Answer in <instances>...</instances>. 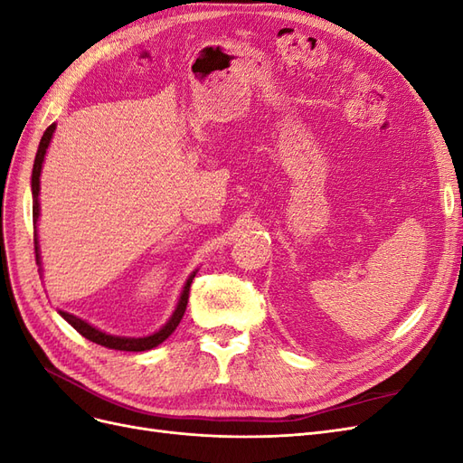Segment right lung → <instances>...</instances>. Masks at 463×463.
Returning <instances> with one entry per match:
<instances>
[{
  "label": "right lung",
  "instance_id": "1",
  "mask_svg": "<svg viewBox=\"0 0 463 463\" xmlns=\"http://www.w3.org/2000/svg\"><path fill=\"white\" fill-rule=\"evenodd\" d=\"M53 129L55 125H50V128L44 131V135H42L40 138V146H38V152H36V158H34V167H33V220L36 223L38 220V191H40V170H42V162H44V154H46V148L52 141V135H53ZM34 253H36V262H38V241H36V233H34ZM194 274L187 279V284L184 288V293H181V299L177 303V309L174 313V317L170 318V322L167 325L158 330L156 334L152 335H146V338H119V335H109L106 332H100L96 330L94 326H90L89 322L80 320L73 315L69 313H63L60 311V315L71 325L80 335H85L87 340L94 342V344H100L104 347H109V349H119V352H146V349H152L156 347L158 344H162L167 335H172V332L177 328L179 320L184 318L185 315V309H187V301H189V289H191V282H193Z\"/></svg>",
  "mask_w": 463,
  "mask_h": 463
}]
</instances>
